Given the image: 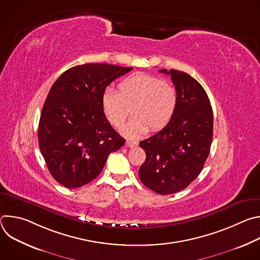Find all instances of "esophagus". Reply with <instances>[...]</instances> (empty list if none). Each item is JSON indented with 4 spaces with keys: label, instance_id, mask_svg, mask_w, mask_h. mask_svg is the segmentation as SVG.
Wrapping results in <instances>:
<instances>
[{
    "label": "esophagus",
    "instance_id": "obj_1",
    "mask_svg": "<svg viewBox=\"0 0 260 260\" xmlns=\"http://www.w3.org/2000/svg\"><path fill=\"white\" fill-rule=\"evenodd\" d=\"M138 141H133V140H128L127 142H126V146L127 147H129V148H133V147H136V146H138Z\"/></svg>",
    "mask_w": 260,
    "mask_h": 260
}]
</instances>
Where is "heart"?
Instances as JSON below:
<instances>
[{"label": "heart", "mask_w": 260, "mask_h": 260, "mask_svg": "<svg viewBox=\"0 0 260 260\" xmlns=\"http://www.w3.org/2000/svg\"><path fill=\"white\" fill-rule=\"evenodd\" d=\"M178 103L175 85L166 79L143 73L133 74L118 84V92L107 89L102 107L107 120L120 127L132 113L135 117L122 128L131 138L149 131L157 132L172 119Z\"/></svg>", "instance_id": "1"}]
</instances>
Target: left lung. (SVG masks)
Instances as JSON below:
<instances>
[{
    "mask_svg": "<svg viewBox=\"0 0 260 260\" xmlns=\"http://www.w3.org/2000/svg\"><path fill=\"white\" fill-rule=\"evenodd\" d=\"M178 103L170 122L140 142L146 159L139 178L146 187L166 196L186 188L202 172L213 139V111L207 92L188 74L166 69Z\"/></svg>",
    "mask_w": 260,
    "mask_h": 260,
    "instance_id": "left-lung-1",
    "label": "left lung"
}]
</instances>
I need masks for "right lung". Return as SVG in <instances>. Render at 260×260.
<instances>
[{"instance_id":"obj_1","label":"right lung","mask_w":260,"mask_h":260,"mask_svg":"<svg viewBox=\"0 0 260 260\" xmlns=\"http://www.w3.org/2000/svg\"><path fill=\"white\" fill-rule=\"evenodd\" d=\"M108 63H84L62 73L44 103L38 128L41 153L62 186L78 188L102 172L111 152L125 140L107 120L106 87L132 71Z\"/></svg>"}]
</instances>
